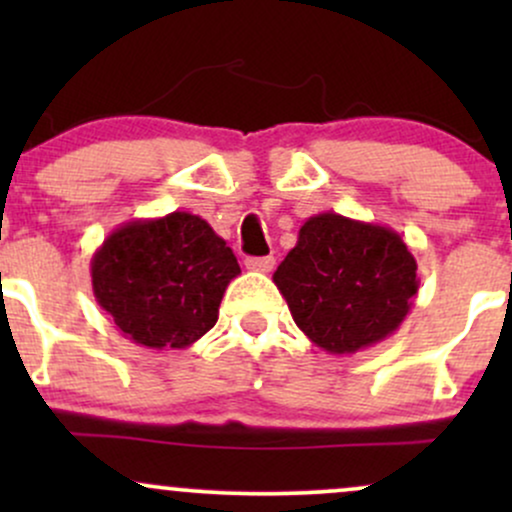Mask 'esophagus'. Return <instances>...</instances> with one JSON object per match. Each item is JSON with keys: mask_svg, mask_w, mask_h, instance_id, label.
<instances>
[{"mask_svg": "<svg viewBox=\"0 0 512 512\" xmlns=\"http://www.w3.org/2000/svg\"><path fill=\"white\" fill-rule=\"evenodd\" d=\"M245 267L250 269V272H272L274 269V257L267 255V257H248L245 260Z\"/></svg>", "mask_w": 512, "mask_h": 512, "instance_id": "esophagus-1", "label": "esophagus"}]
</instances>
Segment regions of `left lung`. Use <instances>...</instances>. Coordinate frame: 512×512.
<instances>
[{
    "label": "left lung",
    "instance_id": "8db88e82",
    "mask_svg": "<svg viewBox=\"0 0 512 512\" xmlns=\"http://www.w3.org/2000/svg\"><path fill=\"white\" fill-rule=\"evenodd\" d=\"M274 284L327 354H356L399 330L419 293L416 260L392 228L322 211L298 231Z\"/></svg>",
    "mask_w": 512,
    "mask_h": 512
}]
</instances>
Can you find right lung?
Segmentation results:
<instances>
[{"label": "right lung", "mask_w": 512, "mask_h": 512, "mask_svg": "<svg viewBox=\"0 0 512 512\" xmlns=\"http://www.w3.org/2000/svg\"><path fill=\"white\" fill-rule=\"evenodd\" d=\"M238 274L226 240L190 211L122 223L91 260L98 305L127 339L156 351L202 339Z\"/></svg>", "instance_id": "add662e5"}]
</instances>
